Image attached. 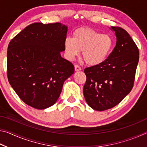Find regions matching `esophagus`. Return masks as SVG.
Returning a JSON list of instances; mask_svg holds the SVG:
<instances>
[{
	"mask_svg": "<svg viewBox=\"0 0 147 147\" xmlns=\"http://www.w3.org/2000/svg\"><path fill=\"white\" fill-rule=\"evenodd\" d=\"M74 70H75V71H81L82 69L78 65H74Z\"/></svg>",
	"mask_w": 147,
	"mask_h": 147,
	"instance_id": "esophagus-1",
	"label": "esophagus"
}]
</instances>
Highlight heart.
Listing matches in <instances>:
<instances>
[{"instance_id":"heart-1","label":"heart","mask_w":147,"mask_h":147,"mask_svg":"<svg viewBox=\"0 0 147 147\" xmlns=\"http://www.w3.org/2000/svg\"><path fill=\"white\" fill-rule=\"evenodd\" d=\"M113 40L108 34H101L90 28L76 30L73 38H66L64 49L67 58L73 59L82 51V58L86 64L97 65L106 60L112 51Z\"/></svg>"}]
</instances>
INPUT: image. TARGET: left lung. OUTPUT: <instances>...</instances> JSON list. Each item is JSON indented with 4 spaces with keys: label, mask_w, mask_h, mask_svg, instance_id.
I'll use <instances>...</instances> for the list:
<instances>
[{
    "label": "left lung",
    "mask_w": 147,
    "mask_h": 147,
    "mask_svg": "<svg viewBox=\"0 0 147 147\" xmlns=\"http://www.w3.org/2000/svg\"><path fill=\"white\" fill-rule=\"evenodd\" d=\"M110 29L117 38L112 53L103 63L84 69V97L96 111L113 108L130 93L139 61V49L128 32L120 27Z\"/></svg>",
    "instance_id": "1"
}]
</instances>
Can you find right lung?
<instances>
[{"label": "right lung", "instance_id": "obj_1", "mask_svg": "<svg viewBox=\"0 0 147 147\" xmlns=\"http://www.w3.org/2000/svg\"><path fill=\"white\" fill-rule=\"evenodd\" d=\"M67 28L60 23H33L9 42L8 81L19 98L32 108L54 105L64 82L74 73L73 65L61 56Z\"/></svg>", "mask_w": 147, "mask_h": 147}]
</instances>
